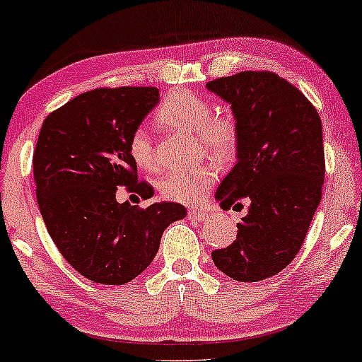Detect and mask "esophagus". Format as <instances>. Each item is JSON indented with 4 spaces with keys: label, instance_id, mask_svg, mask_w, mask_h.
I'll list each match as a JSON object with an SVG mask.
<instances>
[{
    "label": "esophagus",
    "instance_id": "esophagus-1",
    "mask_svg": "<svg viewBox=\"0 0 362 362\" xmlns=\"http://www.w3.org/2000/svg\"><path fill=\"white\" fill-rule=\"evenodd\" d=\"M189 219L190 221H194V223H202V221H206L207 219V213L206 211H202V209H190L189 211Z\"/></svg>",
    "mask_w": 362,
    "mask_h": 362
}]
</instances>
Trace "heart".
<instances>
[{
  "instance_id": "1",
  "label": "heart",
  "mask_w": 362,
  "mask_h": 362,
  "mask_svg": "<svg viewBox=\"0 0 362 362\" xmlns=\"http://www.w3.org/2000/svg\"><path fill=\"white\" fill-rule=\"evenodd\" d=\"M158 122L173 131L197 134V141L206 153L216 160H228L238 143V129L230 115L214 114L213 105L201 95L190 91H173L156 114ZM129 155L143 170L156 167L155 149L148 131L138 127L129 139ZM218 173L213 165L177 170L165 175L158 190L167 201L178 204H197L214 185Z\"/></svg>"
}]
</instances>
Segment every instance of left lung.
Instances as JSON below:
<instances>
[{"label": "left lung", "instance_id": "1", "mask_svg": "<svg viewBox=\"0 0 362 362\" xmlns=\"http://www.w3.org/2000/svg\"><path fill=\"white\" fill-rule=\"evenodd\" d=\"M206 88L230 103L238 129L236 165L214 197L224 211L250 201L235 242L211 257L231 279H267L300 252L322 199V120L296 86L271 71L218 78Z\"/></svg>", "mask_w": 362, "mask_h": 362}]
</instances>
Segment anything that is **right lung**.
I'll return each instance as SVG.
<instances>
[{
  "mask_svg": "<svg viewBox=\"0 0 362 362\" xmlns=\"http://www.w3.org/2000/svg\"><path fill=\"white\" fill-rule=\"evenodd\" d=\"M160 102L158 88L120 86L78 95L44 120L34 153L35 194L57 250L81 276L126 284L155 259L161 235L187 209L117 202V187L151 197L138 184L129 139Z\"/></svg>",
  "mask_w": 362,
  "mask_h": 362,
  "instance_id": "1",
  "label": "right lung"
}]
</instances>
